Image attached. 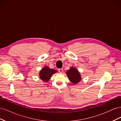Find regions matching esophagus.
I'll use <instances>...</instances> for the list:
<instances>
[{
  "label": "esophagus",
  "mask_w": 121,
  "mask_h": 121,
  "mask_svg": "<svg viewBox=\"0 0 121 121\" xmlns=\"http://www.w3.org/2000/svg\"><path fill=\"white\" fill-rule=\"evenodd\" d=\"M58 71H59L60 73H62V72H63V69H62V68L58 69Z\"/></svg>",
  "instance_id": "esophagus-1"
}]
</instances>
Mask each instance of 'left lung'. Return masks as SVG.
I'll list each match as a JSON object with an SVG mask.
<instances>
[{"instance_id": "8db88e82", "label": "left lung", "mask_w": 121, "mask_h": 121, "mask_svg": "<svg viewBox=\"0 0 121 121\" xmlns=\"http://www.w3.org/2000/svg\"><path fill=\"white\" fill-rule=\"evenodd\" d=\"M67 74L69 79L73 83L77 84L81 80L79 73L77 69L74 68H71L69 70L67 71Z\"/></svg>"}]
</instances>
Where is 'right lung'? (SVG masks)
Returning <instances> with one entry per match:
<instances>
[{
	"label": "right lung",
	"mask_w": 121,
	"mask_h": 121,
	"mask_svg": "<svg viewBox=\"0 0 121 121\" xmlns=\"http://www.w3.org/2000/svg\"><path fill=\"white\" fill-rule=\"evenodd\" d=\"M57 71L55 69H50L48 67H45L42 69V70L39 73L40 77L43 81H48L52 76Z\"/></svg>",
	"instance_id": "right-lung-1"
}]
</instances>
